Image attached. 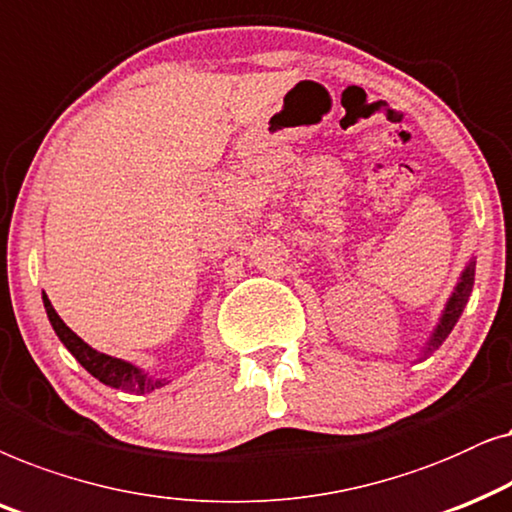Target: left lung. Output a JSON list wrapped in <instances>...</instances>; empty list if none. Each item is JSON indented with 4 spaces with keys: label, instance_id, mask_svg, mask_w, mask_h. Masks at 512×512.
I'll return each instance as SVG.
<instances>
[{
    "label": "left lung",
    "instance_id": "1",
    "mask_svg": "<svg viewBox=\"0 0 512 512\" xmlns=\"http://www.w3.org/2000/svg\"><path fill=\"white\" fill-rule=\"evenodd\" d=\"M473 281H475V260H470L466 264V269L461 271V278H459V283H456L452 297L447 299L445 311H442V316L438 320V325H435L431 339H428L424 351H421V356H424V358L428 356V353H433L435 349H438V346L449 337V332L454 330L456 320L461 318L463 306L468 304L470 292H473Z\"/></svg>",
    "mask_w": 512,
    "mask_h": 512
}]
</instances>
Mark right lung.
<instances>
[{
    "mask_svg": "<svg viewBox=\"0 0 512 512\" xmlns=\"http://www.w3.org/2000/svg\"><path fill=\"white\" fill-rule=\"evenodd\" d=\"M42 299H44L46 316H49L53 330H56L60 342H63L65 349L79 360V365L84 367L86 372H91L95 379L102 381V384L112 386V388H121V391H131V393H152L154 388H161L168 384L166 377H161V379L149 377L147 372H142L140 367H135L133 363H126V360H121V358H112V356H107V353L91 349L84 339H81L79 335H74L70 327L63 323V318H60L56 309H53L51 299L46 297V292H42Z\"/></svg>",
    "mask_w": 512,
    "mask_h": 512,
    "instance_id": "right-lung-1",
    "label": "right lung"
}]
</instances>
